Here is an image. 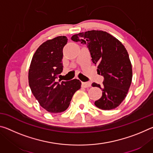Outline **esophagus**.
I'll return each mask as SVG.
<instances>
[{"label": "esophagus", "instance_id": "34e87169", "mask_svg": "<svg viewBox=\"0 0 153 153\" xmlns=\"http://www.w3.org/2000/svg\"><path fill=\"white\" fill-rule=\"evenodd\" d=\"M91 84L90 82H82V87L83 88H88L90 87Z\"/></svg>", "mask_w": 153, "mask_h": 153}]
</instances>
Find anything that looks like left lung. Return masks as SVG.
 Segmentation results:
<instances>
[{"mask_svg": "<svg viewBox=\"0 0 153 153\" xmlns=\"http://www.w3.org/2000/svg\"><path fill=\"white\" fill-rule=\"evenodd\" d=\"M74 42L88 46L97 73L104 77L103 86L92 83L102 89V97L94 105L102 110H111L125 99L132 79V67L126 48L120 40L102 30H90L71 37Z\"/></svg>", "mask_w": 153, "mask_h": 153, "instance_id": "8db88e82", "label": "left lung"}]
</instances>
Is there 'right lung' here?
<instances>
[{
	"label": "right lung",
	"mask_w": 153,
	"mask_h": 153,
	"mask_svg": "<svg viewBox=\"0 0 153 153\" xmlns=\"http://www.w3.org/2000/svg\"><path fill=\"white\" fill-rule=\"evenodd\" d=\"M67 40L66 36H61L43 42L35 52L28 72L32 94L41 107L51 113L65 111L74 93L81 88V82L77 79L55 81L63 71V48Z\"/></svg>",
	"instance_id": "1"
}]
</instances>
